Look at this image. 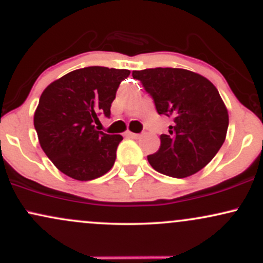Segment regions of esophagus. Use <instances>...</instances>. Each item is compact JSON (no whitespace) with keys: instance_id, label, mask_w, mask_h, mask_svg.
Here are the masks:
<instances>
[{"instance_id":"34e87169","label":"esophagus","mask_w":263,"mask_h":263,"mask_svg":"<svg viewBox=\"0 0 263 263\" xmlns=\"http://www.w3.org/2000/svg\"><path fill=\"white\" fill-rule=\"evenodd\" d=\"M126 136H127V137H131V138H138V137H140V135H138V134H134V132H129V131L126 132Z\"/></svg>"}]
</instances>
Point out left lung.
Here are the masks:
<instances>
[{
    "instance_id": "8db88e82",
    "label": "left lung",
    "mask_w": 263,
    "mask_h": 263,
    "mask_svg": "<svg viewBox=\"0 0 263 263\" xmlns=\"http://www.w3.org/2000/svg\"><path fill=\"white\" fill-rule=\"evenodd\" d=\"M152 96L159 115L173 119L170 134L147 157L159 173L185 178L203 170L224 143L229 115L213 83L197 73L178 68L132 71Z\"/></svg>"
}]
</instances>
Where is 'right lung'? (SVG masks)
Listing matches in <instances>:
<instances>
[{"label": "right lung", "mask_w": 263, "mask_h": 263, "mask_svg": "<svg viewBox=\"0 0 263 263\" xmlns=\"http://www.w3.org/2000/svg\"><path fill=\"white\" fill-rule=\"evenodd\" d=\"M127 69L87 66L65 74L42 92L34 128L48 158L65 176L91 180L112 168L121 135L98 131L99 116L110 107Z\"/></svg>", "instance_id": "1"}]
</instances>
